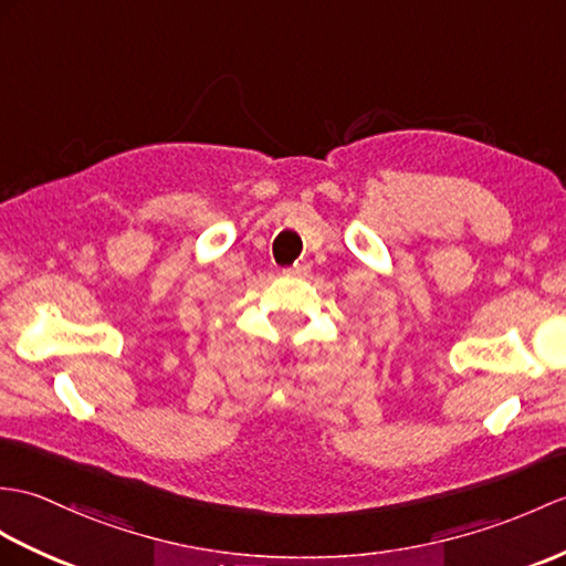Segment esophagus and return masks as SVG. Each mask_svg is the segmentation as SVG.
<instances>
[{
    "label": "esophagus",
    "instance_id": "34e87169",
    "mask_svg": "<svg viewBox=\"0 0 566 566\" xmlns=\"http://www.w3.org/2000/svg\"><path fill=\"white\" fill-rule=\"evenodd\" d=\"M308 272H311V268L306 265V262H296L294 268H286L284 270L286 277H308Z\"/></svg>",
    "mask_w": 566,
    "mask_h": 566
}]
</instances>
